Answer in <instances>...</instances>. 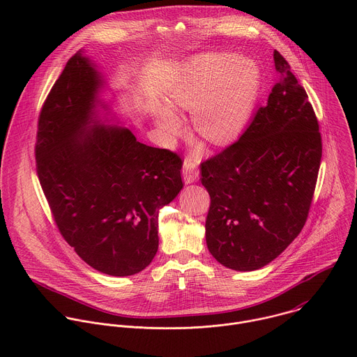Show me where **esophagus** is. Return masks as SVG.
Instances as JSON below:
<instances>
[{
  "instance_id": "34e87169",
  "label": "esophagus",
  "mask_w": 357,
  "mask_h": 357,
  "mask_svg": "<svg viewBox=\"0 0 357 357\" xmlns=\"http://www.w3.org/2000/svg\"><path fill=\"white\" fill-rule=\"evenodd\" d=\"M182 176H183V181L185 183H193L199 174H197V169H196V161L193 157H188L185 158V162H183V168H182Z\"/></svg>"
}]
</instances>
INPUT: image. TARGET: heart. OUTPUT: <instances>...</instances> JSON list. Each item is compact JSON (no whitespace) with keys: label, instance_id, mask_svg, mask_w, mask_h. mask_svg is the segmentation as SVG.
<instances>
[{"label":"heart","instance_id":"heart-1","mask_svg":"<svg viewBox=\"0 0 357 357\" xmlns=\"http://www.w3.org/2000/svg\"><path fill=\"white\" fill-rule=\"evenodd\" d=\"M263 87L256 59L231 54H199L176 63L169 72L164 96L172 110L192 112L195 131L209 144L226 145L248 126ZM169 109L158 113L157 124L168 135L181 128Z\"/></svg>","mask_w":357,"mask_h":357}]
</instances>
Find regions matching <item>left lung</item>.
<instances>
[{"label":"left lung","instance_id":"1","mask_svg":"<svg viewBox=\"0 0 357 357\" xmlns=\"http://www.w3.org/2000/svg\"><path fill=\"white\" fill-rule=\"evenodd\" d=\"M278 80L237 142L202 164L211 195L206 244L236 271L259 270L294 241L307 222L322 157L307 91L274 50Z\"/></svg>","mask_w":357,"mask_h":357}]
</instances>
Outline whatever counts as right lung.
Listing matches in <instances>:
<instances>
[{"label":"right lung","mask_w":357,"mask_h":357,"mask_svg":"<svg viewBox=\"0 0 357 357\" xmlns=\"http://www.w3.org/2000/svg\"><path fill=\"white\" fill-rule=\"evenodd\" d=\"M105 75L84 50L69 59L42 107L40 186L63 238L94 270L142 271L158 251V215L183 188L182 161L139 142L101 97Z\"/></svg>","instance_id":"obj_1"}]
</instances>
